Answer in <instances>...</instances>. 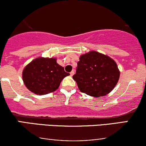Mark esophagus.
<instances>
[{
	"mask_svg": "<svg viewBox=\"0 0 146 146\" xmlns=\"http://www.w3.org/2000/svg\"><path fill=\"white\" fill-rule=\"evenodd\" d=\"M74 73H75V72H74V71H72L71 73H70V75H71V76H73V75H74Z\"/></svg>",
	"mask_w": 146,
	"mask_h": 146,
	"instance_id": "34e87169",
	"label": "esophagus"
}]
</instances>
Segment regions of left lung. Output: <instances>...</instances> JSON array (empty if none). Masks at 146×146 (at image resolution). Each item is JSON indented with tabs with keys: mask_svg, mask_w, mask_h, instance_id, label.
<instances>
[{
	"mask_svg": "<svg viewBox=\"0 0 146 146\" xmlns=\"http://www.w3.org/2000/svg\"><path fill=\"white\" fill-rule=\"evenodd\" d=\"M120 71L109 56L91 51L82 55L73 79L79 90L94 98L110 93L118 82Z\"/></svg>",
	"mask_w": 146,
	"mask_h": 146,
	"instance_id": "obj_1",
	"label": "left lung"
}]
</instances>
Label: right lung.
Here are the masks:
<instances>
[{
	"instance_id": "right-lung-1",
	"label": "right lung",
	"mask_w": 146,
	"mask_h": 146,
	"mask_svg": "<svg viewBox=\"0 0 146 146\" xmlns=\"http://www.w3.org/2000/svg\"><path fill=\"white\" fill-rule=\"evenodd\" d=\"M69 75L57 63L56 58L39 57L25 66L22 76L30 91L42 95L56 90L62 80Z\"/></svg>"
}]
</instances>
